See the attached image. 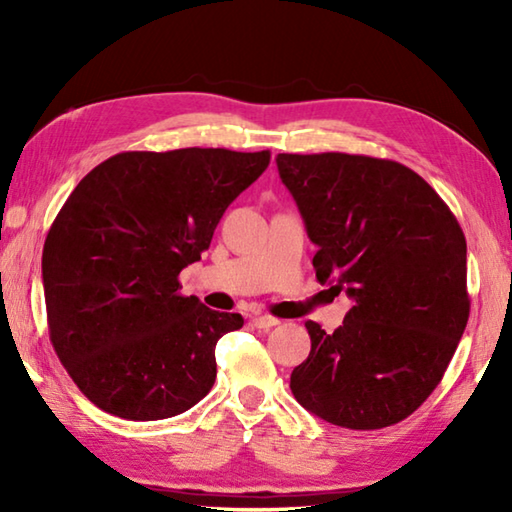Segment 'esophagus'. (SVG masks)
<instances>
[{
  "mask_svg": "<svg viewBox=\"0 0 512 512\" xmlns=\"http://www.w3.org/2000/svg\"><path fill=\"white\" fill-rule=\"evenodd\" d=\"M253 325H255L257 329H271V327H275V325H280V320L273 318V316H255V318H253Z\"/></svg>",
  "mask_w": 512,
  "mask_h": 512,
  "instance_id": "obj_1",
  "label": "esophagus"
}]
</instances>
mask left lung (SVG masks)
<instances>
[{
    "label": "left lung",
    "instance_id": "1",
    "mask_svg": "<svg viewBox=\"0 0 512 512\" xmlns=\"http://www.w3.org/2000/svg\"><path fill=\"white\" fill-rule=\"evenodd\" d=\"M277 171L318 246V282L352 298L332 334L305 323L311 352L291 393L336 427H391L440 384L470 318L461 225L400 162L280 153Z\"/></svg>",
    "mask_w": 512,
    "mask_h": 512
}]
</instances>
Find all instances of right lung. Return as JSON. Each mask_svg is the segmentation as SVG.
Segmentation results:
<instances>
[{"mask_svg":"<svg viewBox=\"0 0 512 512\" xmlns=\"http://www.w3.org/2000/svg\"><path fill=\"white\" fill-rule=\"evenodd\" d=\"M268 162V151H126L60 207L42 250L49 339L101 411L164 420L210 393L216 341L244 318L183 296L178 275Z\"/></svg>","mask_w":512,"mask_h":512,"instance_id":"right-lung-1","label":"right lung"}]
</instances>
